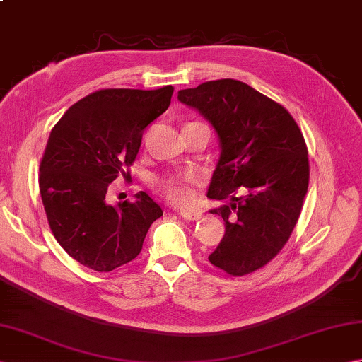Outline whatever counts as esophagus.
I'll return each instance as SVG.
<instances>
[{
	"label": "esophagus",
	"mask_w": 362,
	"mask_h": 362,
	"mask_svg": "<svg viewBox=\"0 0 362 362\" xmlns=\"http://www.w3.org/2000/svg\"><path fill=\"white\" fill-rule=\"evenodd\" d=\"M180 216L187 221H197L202 218L201 213H194V211H180Z\"/></svg>",
	"instance_id": "esophagus-1"
}]
</instances>
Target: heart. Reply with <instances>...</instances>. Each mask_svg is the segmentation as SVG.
<instances>
[{
	"instance_id": "obj_1",
	"label": "heart",
	"mask_w": 362,
	"mask_h": 362,
	"mask_svg": "<svg viewBox=\"0 0 362 362\" xmlns=\"http://www.w3.org/2000/svg\"><path fill=\"white\" fill-rule=\"evenodd\" d=\"M193 182L194 175H171L160 182V189L169 202L175 205H188L194 199L193 189H191Z\"/></svg>"
}]
</instances>
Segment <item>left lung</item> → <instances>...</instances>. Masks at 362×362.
Returning a JSON list of instances; mask_svg holds the SVG:
<instances>
[{
    "instance_id": "left-lung-1",
    "label": "left lung",
    "mask_w": 362,
    "mask_h": 362,
    "mask_svg": "<svg viewBox=\"0 0 362 362\" xmlns=\"http://www.w3.org/2000/svg\"><path fill=\"white\" fill-rule=\"evenodd\" d=\"M216 130L221 157L206 197L230 204L213 209L226 235L210 263L233 276L266 266L294 230L310 183L308 149L291 113L235 79L179 91ZM240 189L243 197H236Z\"/></svg>"
}]
</instances>
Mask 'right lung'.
Returning <instances> with one entry per match:
<instances>
[{
	"instance_id": "add662e5",
	"label": "right lung",
	"mask_w": 362,
	"mask_h": 362,
	"mask_svg": "<svg viewBox=\"0 0 362 362\" xmlns=\"http://www.w3.org/2000/svg\"><path fill=\"white\" fill-rule=\"evenodd\" d=\"M173 91L98 90L51 130L38 175L42 202L54 238L82 266L110 272L127 264L163 214L144 191L118 205L107 204L105 194L118 175H130L143 130L166 112Z\"/></svg>"
}]
</instances>
